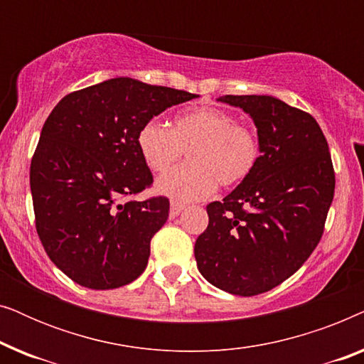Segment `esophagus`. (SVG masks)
<instances>
[{
  "label": "esophagus",
  "mask_w": 364,
  "mask_h": 364,
  "mask_svg": "<svg viewBox=\"0 0 364 364\" xmlns=\"http://www.w3.org/2000/svg\"><path fill=\"white\" fill-rule=\"evenodd\" d=\"M183 208H186V205L181 202H171V217H177L178 213H181Z\"/></svg>",
  "instance_id": "1"
}]
</instances>
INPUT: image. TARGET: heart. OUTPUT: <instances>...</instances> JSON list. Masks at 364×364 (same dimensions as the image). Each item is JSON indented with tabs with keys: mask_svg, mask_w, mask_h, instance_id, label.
Returning <instances> with one entry per match:
<instances>
[{
	"mask_svg": "<svg viewBox=\"0 0 364 364\" xmlns=\"http://www.w3.org/2000/svg\"><path fill=\"white\" fill-rule=\"evenodd\" d=\"M137 149L152 172H165L183 152L189 162L157 178L156 192L178 202L210 197L220 182L235 186L257 167L255 132L218 107H193L178 114L172 129L152 119L137 134Z\"/></svg>",
	"mask_w": 364,
	"mask_h": 364,
	"instance_id": "1",
	"label": "heart"
}]
</instances>
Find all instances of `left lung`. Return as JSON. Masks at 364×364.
Returning <instances> with one entry per match:
<instances>
[{
    "label": "left lung",
    "mask_w": 364,
    "mask_h": 364,
    "mask_svg": "<svg viewBox=\"0 0 364 364\" xmlns=\"http://www.w3.org/2000/svg\"><path fill=\"white\" fill-rule=\"evenodd\" d=\"M257 127V167L222 202L207 205L196 242L208 283L238 296L265 293L291 277L320 242L335 193L330 149L308 112L273 96H222Z\"/></svg>",
    "instance_id": "left-lung-1"
}]
</instances>
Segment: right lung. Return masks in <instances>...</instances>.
<instances>
[{
  "instance_id": "obj_1",
  "label": "right lung",
  "mask_w": 364,
  "mask_h": 364,
  "mask_svg": "<svg viewBox=\"0 0 364 364\" xmlns=\"http://www.w3.org/2000/svg\"><path fill=\"white\" fill-rule=\"evenodd\" d=\"M198 97L132 77L68 94L44 122L29 183L48 257L73 282L112 290L146 270L151 238L166 223V197L122 202L152 183L137 149L144 124Z\"/></svg>"
}]
</instances>
